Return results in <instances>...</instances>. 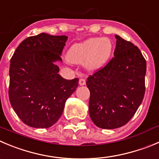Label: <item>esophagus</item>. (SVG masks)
Listing matches in <instances>:
<instances>
[{
  "label": "esophagus",
  "mask_w": 159,
  "mask_h": 159,
  "mask_svg": "<svg viewBox=\"0 0 159 159\" xmlns=\"http://www.w3.org/2000/svg\"><path fill=\"white\" fill-rule=\"evenodd\" d=\"M85 83H86V81H85V79H84V78H80L79 80V84L80 85H84L85 84Z\"/></svg>",
  "instance_id": "1"
}]
</instances>
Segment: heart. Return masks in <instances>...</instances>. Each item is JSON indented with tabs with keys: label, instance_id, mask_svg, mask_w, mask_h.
Here are the masks:
<instances>
[{
	"label": "heart",
	"instance_id": "b5f03b06",
	"mask_svg": "<svg viewBox=\"0 0 159 159\" xmlns=\"http://www.w3.org/2000/svg\"><path fill=\"white\" fill-rule=\"evenodd\" d=\"M112 52V43L107 38H92L73 44L66 53L71 63L82 64L88 70L95 71L108 61Z\"/></svg>",
	"mask_w": 159,
	"mask_h": 159
}]
</instances>
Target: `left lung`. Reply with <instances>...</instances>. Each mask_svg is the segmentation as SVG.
Instances as JSON below:
<instances>
[{"mask_svg": "<svg viewBox=\"0 0 159 159\" xmlns=\"http://www.w3.org/2000/svg\"><path fill=\"white\" fill-rule=\"evenodd\" d=\"M114 57L87 78L90 91L89 112L101 129H113L129 122L145 93L146 60L130 41L115 35Z\"/></svg>", "mask_w": 159, "mask_h": 159, "instance_id": "8db88e82", "label": "left lung"}]
</instances>
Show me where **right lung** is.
I'll list each match as a JSON object with an SVG mask.
<instances>
[{"label":"right lung","mask_w":159,"mask_h":159,"mask_svg":"<svg viewBox=\"0 0 159 159\" xmlns=\"http://www.w3.org/2000/svg\"><path fill=\"white\" fill-rule=\"evenodd\" d=\"M67 37L41 33L20 43L10 61L8 96L21 121L34 128H49L63 114L65 103L78 86V78L58 74Z\"/></svg>","instance_id":"add662e5"}]
</instances>
